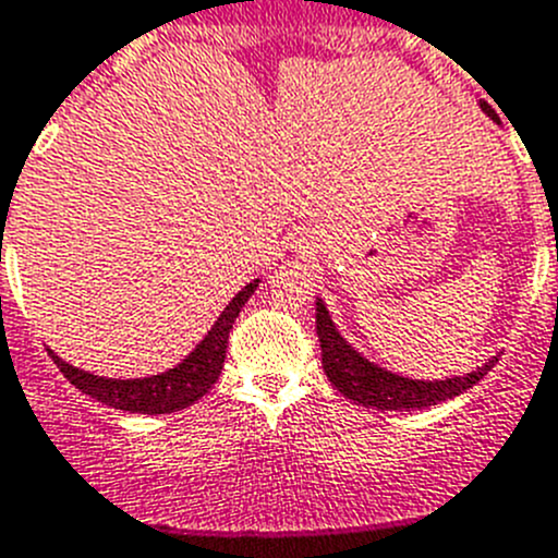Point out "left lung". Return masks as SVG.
<instances>
[{"instance_id": "left-lung-1", "label": "left lung", "mask_w": 558, "mask_h": 558, "mask_svg": "<svg viewBox=\"0 0 558 558\" xmlns=\"http://www.w3.org/2000/svg\"><path fill=\"white\" fill-rule=\"evenodd\" d=\"M480 109L490 117L493 123H498L496 111L485 100L480 104ZM315 323L323 350V369H326L333 389L348 397L350 402H355V405L375 408V411H418V408L447 402L480 384L490 373L493 364L498 362V355H490L474 373L452 375V378L441 380L405 378V375L391 373V369L380 367V364L369 362L364 353H359L339 333L337 323L328 315V306L323 304V299L315 301Z\"/></svg>"}]
</instances>
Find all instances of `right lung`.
Wrapping results in <instances>:
<instances>
[{"label": "right lung", "instance_id": "right-lung-1", "mask_svg": "<svg viewBox=\"0 0 558 558\" xmlns=\"http://www.w3.org/2000/svg\"><path fill=\"white\" fill-rule=\"evenodd\" d=\"M259 288V279L248 282L241 288V293L225 306L219 317H216L214 328L203 337V342L196 344L183 362L174 364L172 369H163L158 375H147V378H104V375L87 373L65 359L49 350L60 373L76 386L78 391L89 395L93 400L104 402V405L117 408V411L129 413H174L183 408L194 405L199 397L210 391V386L219 380L221 367H225L227 355V339H230V328L235 326V317L252 299L254 290Z\"/></svg>", "mask_w": 558, "mask_h": 558}]
</instances>
